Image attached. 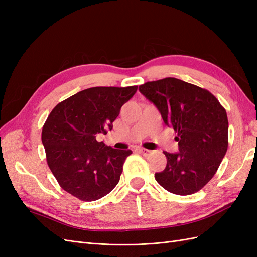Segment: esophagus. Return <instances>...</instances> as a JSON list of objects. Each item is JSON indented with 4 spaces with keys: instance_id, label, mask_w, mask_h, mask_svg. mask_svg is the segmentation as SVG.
Here are the masks:
<instances>
[{
    "instance_id": "esophagus-1",
    "label": "esophagus",
    "mask_w": 257,
    "mask_h": 257,
    "mask_svg": "<svg viewBox=\"0 0 257 257\" xmlns=\"http://www.w3.org/2000/svg\"><path fill=\"white\" fill-rule=\"evenodd\" d=\"M137 151H138V152H141V153H142V154H144V155H149V154L151 153V151H150V150L145 149V148H138Z\"/></svg>"
}]
</instances>
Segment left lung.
Instances as JSON below:
<instances>
[{"mask_svg": "<svg viewBox=\"0 0 257 257\" xmlns=\"http://www.w3.org/2000/svg\"><path fill=\"white\" fill-rule=\"evenodd\" d=\"M177 133L179 152H164L167 164L155 180L177 195L198 192L211 180L228 147V120L216 97L183 80L164 78L139 85Z\"/></svg>", "mask_w": 257, "mask_h": 257, "instance_id": "obj_1", "label": "left lung"}]
</instances>
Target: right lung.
Wrapping results in <instances>:
<instances>
[{
  "mask_svg": "<svg viewBox=\"0 0 257 257\" xmlns=\"http://www.w3.org/2000/svg\"><path fill=\"white\" fill-rule=\"evenodd\" d=\"M137 85L82 90L53 108L46 120L42 142L47 163L61 188L84 201L110 193L120 180L131 150L113 149L96 141L107 134L121 107Z\"/></svg>",
  "mask_w": 257,
  "mask_h": 257,
  "instance_id": "add662e5",
  "label": "right lung"
}]
</instances>
